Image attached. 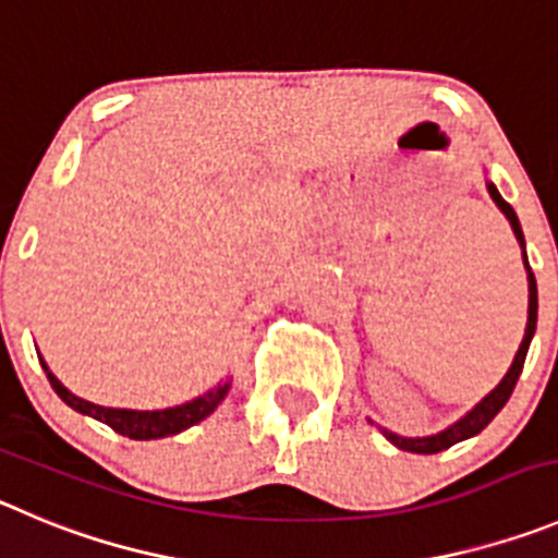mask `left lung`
Masks as SVG:
<instances>
[{
    "instance_id": "obj_1",
    "label": "left lung",
    "mask_w": 558,
    "mask_h": 558,
    "mask_svg": "<svg viewBox=\"0 0 558 558\" xmlns=\"http://www.w3.org/2000/svg\"><path fill=\"white\" fill-rule=\"evenodd\" d=\"M487 192H490L493 203L501 208V215L507 217L509 226H512L514 239H518V244H520V255H523L525 280H529V319H525V336H523V341H520L518 355H514L512 366H509V372L504 374L501 383H498L496 388H493L490 393L482 399V402L473 404V408L468 410V413L462 415L460 421H454L451 426L440 429L437 435H426V437H402V435H397V432L383 429V426H379V432L388 437L390 444L397 446V449H402V451H413V454H437V451H446L449 446L462 444V440H468V437L478 435L484 426L490 424V421L496 418L498 413H501V408L509 402V397H512V390H514V385H518L520 372H523L525 355H529V343H531V338H534V330H537V280H534V272H531V267H529V255H525L523 228H520V220H518V215H514V208L509 206L507 201H504L501 192H498V186L493 184V181H487ZM368 421H372V418H368ZM372 424H374V421H372Z\"/></svg>"
}]
</instances>
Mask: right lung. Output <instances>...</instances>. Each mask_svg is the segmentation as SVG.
Segmentation results:
<instances>
[{"mask_svg":"<svg viewBox=\"0 0 558 558\" xmlns=\"http://www.w3.org/2000/svg\"><path fill=\"white\" fill-rule=\"evenodd\" d=\"M40 357V355H38ZM40 366H44L46 377H49L51 388H54L57 397L68 404L71 410L82 415H90V418L101 421V424L112 426L118 435L132 437V440H159V437L179 435V432L190 429V426L201 424L206 415H211L217 410V404L228 397L231 390V379L226 383H217L215 388L206 390L203 397H195L192 402L175 404V408L165 410H126V408H104V404H93L87 399L76 397L60 379L51 374V368L46 366V361L40 357Z\"/></svg>","mask_w":558,"mask_h":558,"instance_id":"right-lung-1","label":"right lung"}]
</instances>
